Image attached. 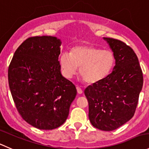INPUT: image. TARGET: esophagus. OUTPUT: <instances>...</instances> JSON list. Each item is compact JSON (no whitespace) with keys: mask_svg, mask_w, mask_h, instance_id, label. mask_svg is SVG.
I'll return each mask as SVG.
<instances>
[{"mask_svg":"<svg viewBox=\"0 0 149 149\" xmlns=\"http://www.w3.org/2000/svg\"><path fill=\"white\" fill-rule=\"evenodd\" d=\"M77 93L79 94H82V93H83V91H82V90L80 88H79V87H78V86H77Z\"/></svg>","mask_w":149,"mask_h":149,"instance_id":"34e87169","label":"esophagus"}]
</instances>
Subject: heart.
I'll use <instances>...</instances> for the list:
<instances>
[{
  "mask_svg": "<svg viewBox=\"0 0 149 149\" xmlns=\"http://www.w3.org/2000/svg\"><path fill=\"white\" fill-rule=\"evenodd\" d=\"M114 62L111 51L88 45L75 46L71 54L64 52L59 57L62 73L66 77H72L79 67V75L88 84L98 83L105 79L112 70Z\"/></svg>",
  "mask_w": 149,
  "mask_h": 149,
  "instance_id": "1",
  "label": "heart"
}]
</instances>
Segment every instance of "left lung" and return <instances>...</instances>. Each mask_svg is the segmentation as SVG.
Instances as JSON below:
<instances>
[{"mask_svg": "<svg viewBox=\"0 0 149 149\" xmlns=\"http://www.w3.org/2000/svg\"><path fill=\"white\" fill-rule=\"evenodd\" d=\"M112 51L115 65L98 83L89 85L85 95L89 104V120L104 131L117 129L135 114L143 77L136 54L119 40L104 38Z\"/></svg>", "mask_w": 149, "mask_h": 149, "instance_id": "left-lung-1", "label": "left lung"}]
</instances>
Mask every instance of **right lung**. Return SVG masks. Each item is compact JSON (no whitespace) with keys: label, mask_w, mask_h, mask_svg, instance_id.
I'll return each mask as SVG.
<instances>
[{"label":"right lung","mask_w":149,"mask_h":149,"mask_svg":"<svg viewBox=\"0 0 149 149\" xmlns=\"http://www.w3.org/2000/svg\"><path fill=\"white\" fill-rule=\"evenodd\" d=\"M61 40L29 38L15 51L8 67V85L22 117L40 130L64 124L76 97L74 85L62 76L58 56Z\"/></svg>","instance_id":"add662e5"}]
</instances>
